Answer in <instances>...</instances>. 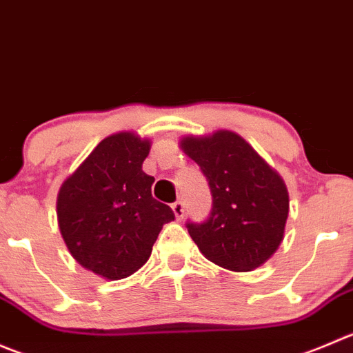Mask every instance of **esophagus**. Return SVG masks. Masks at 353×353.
Wrapping results in <instances>:
<instances>
[{"label":"esophagus","instance_id":"1","mask_svg":"<svg viewBox=\"0 0 353 353\" xmlns=\"http://www.w3.org/2000/svg\"><path fill=\"white\" fill-rule=\"evenodd\" d=\"M172 212L176 215L177 221H183L184 219V203L181 200H177L176 203H172Z\"/></svg>","mask_w":353,"mask_h":353}]
</instances>
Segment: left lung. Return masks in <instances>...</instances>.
Wrapping results in <instances>:
<instances>
[{"mask_svg": "<svg viewBox=\"0 0 353 353\" xmlns=\"http://www.w3.org/2000/svg\"><path fill=\"white\" fill-rule=\"evenodd\" d=\"M181 148L200 165L212 193L207 221L186 228L200 252L229 271L262 265L281 245L290 200L285 181L241 136H186Z\"/></svg>", "mask_w": 353, "mask_h": 353, "instance_id": "1", "label": "left lung"}]
</instances>
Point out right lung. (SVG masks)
Listing matches in <instances>:
<instances>
[{
  "mask_svg": "<svg viewBox=\"0 0 353 353\" xmlns=\"http://www.w3.org/2000/svg\"><path fill=\"white\" fill-rule=\"evenodd\" d=\"M150 139L134 132L105 138L58 191L61 238L82 268L110 281L143 268L174 212L152 196L143 172Z\"/></svg>",
  "mask_w": 353,
  "mask_h": 353,
  "instance_id": "obj_1",
  "label": "right lung"
}]
</instances>
